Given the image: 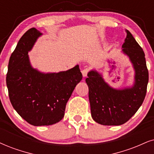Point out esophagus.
Here are the masks:
<instances>
[{"label": "esophagus", "instance_id": "esophagus-1", "mask_svg": "<svg viewBox=\"0 0 154 154\" xmlns=\"http://www.w3.org/2000/svg\"><path fill=\"white\" fill-rule=\"evenodd\" d=\"M88 72H89V68H87V67L85 68V69H82V75H83L84 77H87Z\"/></svg>", "mask_w": 154, "mask_h": 154}]
</instances>
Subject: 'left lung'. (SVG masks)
Here are the masks:
<instances>
[{
  "instance_id": "1",
  "label": "left lung",
  "mask_w": 154,
  "mask_h": 154,
  "mask_svg": "<svg viewBox=\"0 0 154 154\" xmlns=\"http://www.w3.org/2000/svg\"><path fill=\"white\" fill-rule=\"evenodd\" d=\"M126 37L122 53L129 58L134 70L131 86L114 88L104 80L102 72L91 69L85 79L89 87L91 114L97 123L105 126H119L128 122L144 100L149 82L145 54L131 32Z\"/></svg>"
}]
</instances>
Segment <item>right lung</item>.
<instances>
[{
  "label": "right lung",
  "mask_w": 154,
  "mask_h": 154,
  "mask_svg": "<svg viewBox=\"0 0 154 154\" xmlns=\"http://www.w3.org/2000/svg\"><path fill=\"white\" fill-rule=\"evenodd\" d=\"M42 32L32 28L21 37L9 60L6 85L17 114L31 125H52L63 119L65 106L82 79L79 65L59 72H43L31 65V51Z\"/></svg>",
  "instance_id": "add662e5"
}]
</instances>
